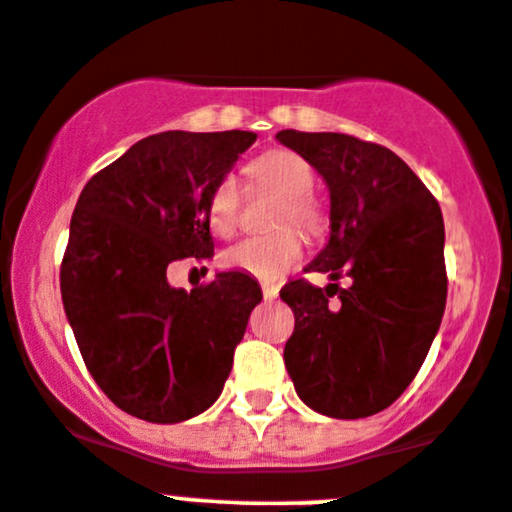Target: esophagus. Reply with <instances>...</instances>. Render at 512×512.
Here are the masks:
<instances>
[{"label":"esophagus","mask_w":512,"mask_h":512,"mask_svg":"<svg viewBox=\"0 0 512 512\" xmlns=\"http://www.w3.org/2000/svg\"><path fill=\"white\" fill-rule=\"evenodd\" d=\"M262 297H265L267 301L277 299L279 297V289L274 287V284H262Z\"/></svg>","instance_id":"34e87169"}]
</instances>
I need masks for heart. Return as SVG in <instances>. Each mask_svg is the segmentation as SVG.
Segmentation results:
<instances>
[{"label": "heart", "mask_w": 512, "mask_h": 512, "mask_svg": "<svg viewBox=\"0 0 512 512\" xmlns=\"http://www.w3.org/2000/svg\"><path fill=\"white\" fill-rule=\"evenodd\" d=\"M247 176L255 186L282 196V203L274 211V233L262 238H247L230 247L223 255L225 267L250 274L262 282H274L284 272L292 270L301 257V240L294 230L282 228L292 223L304 235L314 238L324 230V213L319 203L309 196L314 188V169L309 161L289 149H272L260 154L247 166ZM240 213V188L233 176H223L213 186L206 203V218L215 235L228 238L238 228Z\"/></svg>", "instance_id": "heart-1"}]
</instances>
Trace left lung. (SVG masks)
I'll return each instance as SVG.
<instances>
[{"mask_svg": "<svg viewBox=\"0 0 512 512\" xmlns=\"http://www.w3.org/2000/svg\"><path fill=\"white\" fill-rule=\"evenodd\" d=\"M277 139L326 181L331 233L306 272L351 287L284 284L294 311L284 365L304 405L333 419L390 407L427 358L446 306L444 218L395 152L338 132L282 129ZM336 293L339 299L331 302Z\"/></svg>", "mask_w": 512, "mask_h": 512, "instance_id": "left-lung-1", "label": "left lung"}]
</instances>
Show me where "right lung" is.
I'll return each instance as SVG.
<instances>
[{
    "mask_svg": "<svg viewBox=\"0 0 512 512\" xmlns=\"http://www.w3.org/2000/svg\"><path fill=\"white\" fill-rule=\"evenodd\" d=\"M255 132H171L139 139L80 193L61 265V297L80 355L120 410L154 424L206 412L262 289L245 272L171 287L166 267L211 260L206 203Z\"/></svg>",
    "mask_w": 512,
    "mask_h": 512,
    "instance_id": "right-lung-1",
    "label": "right lung"
}]
</instances>
